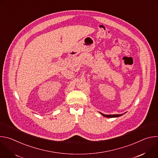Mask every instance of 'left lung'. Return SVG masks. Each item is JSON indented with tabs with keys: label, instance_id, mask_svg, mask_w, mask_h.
<instances>
[{
	"label": "left lung",
	"instance_id": "obj_1",
	"mask_svg": "<svg viewBox=\"0 0 158 158\" xmlns=\"http://www.w3.org/2000/svg\"><path fill=\"white\" fill-rule=\"evenodd\" d=\"M100 113L104 117L106 118H117V117H119V116H121L123 115V114H110V115H106V114H104L102 113H101V112H100Z\"/></svg>",
	"mask_w": 158,
	"mask_h": 158
}]
</instances>
